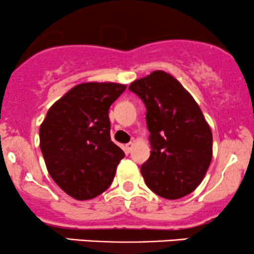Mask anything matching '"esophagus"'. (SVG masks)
<instances>
[{
    "label": "esophagus",
    "mask_w": 254,
    "mask_h": 254,
    "mask_svg": "<svg viewBox=\"0 0 254 254\" xmlns=\"http://www.w3.org/2000/svg\"><path fill=\"white\" fill-rule=\"evenodd\" d=\"M132 148H133V143H132V142H129V143H127V144H125V153H127V154L131 153V150H132Z\"/></svg>",
    "instance_id": "esophagus-1"
}]
</instances>
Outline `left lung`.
Masks as SVG:
<instances>
[{"mask_svg":"<svg viewBox=\"0 0 254 254\" xmlns=\"http://www.w3.org/2000/svg\"><path fill=\"white\" fill-rule=\"evenodd\" d=\"M129 89L143 101L150 156L141 166L157 196L178 199L199 185L210 166L212 133L194 99L172 75L156 70Z\"/></svg>","mask_w":254,"mask_h":254,"instance_id":"8db88e82","label":"left lung"}]
</instances>
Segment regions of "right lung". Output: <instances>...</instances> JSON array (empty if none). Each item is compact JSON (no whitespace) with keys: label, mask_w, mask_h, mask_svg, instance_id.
Segmentation results:
<instances>
[{"label":"right lung","mask_w":254,"mask_h":254,"mask_svg":"<svg viewBox=\"0 0 254 254\" xmlns=\"http://www.w3.org/2000/svg\"><path fill=\"white\" fill-rule=\"evenodd\" d=\"M125 89L112 82L77 84L52 105L40 125L46 168L75 199H92L106 191L125 156L111 141L109 118L110 106Z\"/></svg>","instance_id":"1"}]
</instances>
